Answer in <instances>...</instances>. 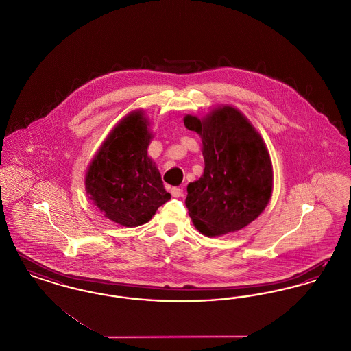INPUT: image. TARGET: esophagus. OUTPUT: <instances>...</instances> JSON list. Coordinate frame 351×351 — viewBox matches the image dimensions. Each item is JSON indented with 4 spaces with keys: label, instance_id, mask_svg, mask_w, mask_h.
<instances>
[{
    "label": "esophagus",
    "instance_id": "esophagus-1",
    "mask_svg": "<svg viewBox=\"0 0 351 351\" xmlns=\"http://www.w3.org/2000/svg\"><path fill=\"white\" fill-rule=\"evenodd\" d=\"M171 195H172V197H175V199L183 197V189H182V188H178V186H173V188L171 189Z\"/></svg>",
    "mask_w": 351,
    "mask_h": 351
}]
</instances>
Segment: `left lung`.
Segmentation results:
<instances>
[{"label": "left lung", "mask_w": 351, "mask_h": 351, "mask_svg": "<svg viewBox=\"0 0 351 351\" xmlns=\"http://www.w3.org/2000/svg\"><path fill=\"white\" fill-rule=\"evenodd\" d=\"M184 125L200 135L205 163L200 179L186 186L185 205L195 228L206 237L246 228L266 209L274 188L263 138L228 104L202 117L186 114Z\"/></svg>", "instance_id": "8db88e82"}]
</instances>
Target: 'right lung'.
<instances>
[{"instance_id": "right-lung-1", "label": "right lung", "mask_w": 351, "mask_h": 351, "mask_svg": "<svg viewBox=\"0 0 351 351\" xmlns=\"http://www.w3.org/2000/svg\"><path fill=\"white\" fill-rule=\"evenodd\" d=\"M152 136L150 119L133 110L118 121L86 168L88 199L118 225H143L171 199L147 154Z\"/></svg>"}]
</instances>
